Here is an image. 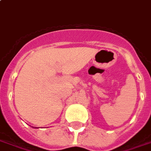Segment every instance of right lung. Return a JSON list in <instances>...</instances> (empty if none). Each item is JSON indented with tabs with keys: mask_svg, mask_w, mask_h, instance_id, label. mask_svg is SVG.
I'll return each mask as SVG.
<instances>
[{
	"mask_svg": "<svg viewBox=\"0 0 151 151\" xmlns=\"http://www.w3.org/2000/svg\"><path fill=\"white\" fill-rule=\"evenodd\" d=\"M33 128H38V127H33Z\"/></svg>",
	"mask_w": 151,
	"mask_h": 151,
	"instance_id": "add662e5",
	"label": "right lung"
}]
</instances>
